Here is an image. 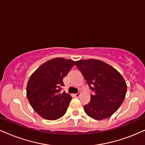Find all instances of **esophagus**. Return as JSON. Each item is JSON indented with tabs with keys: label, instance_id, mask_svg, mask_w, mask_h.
Returning a JSON list of instances; mask_svg holds the SVG:
<instances>
[{
	"label": "esophagus",
	"instance_id": "esophagus-1",
	"mask_svg": "<svg viewBox=\"0 0 145 145\" xmlns=\"http://www.w3.org/2000/svg\"><path fill=\"white\" fill-rule=\"evenodd\" d=\"M80 95H81V93H78L74 94V96H75L76 97H78L80 96Z\"/></svg>",
	"mask_w": 145,
	"mask_h": 145
}]
</instances>
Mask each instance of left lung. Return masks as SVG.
<instances>
[{
	"mask_svg": "<svg viewBox=\"0 0 145 145\" xmlns=\"http://www.w3.org/2000/svg\"><path fill=\"white\" fill-rule=\"evenodd\" d=\"M94 95L84 106L87 116L101 120L110 117L122 105L127 85L122 74L110 64L99 60L88 59L75 61Z\"/></svg>",
	"mask_w": 145,
	"mask_h": 145,
	"instance_id": "1",
	"label": "left lung"
}]
</instances>
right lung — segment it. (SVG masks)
Returning <instances> with one entry per match:
<instances>
[{
  "label": "right lung",
  "mask_w": 145,
  "mask_h": 145,
  "mask_svg": "<svg viewBox=\"0 0 145 145\" xmlns=\"http://www.w3.org/2000/svg\"><path fill=\"white\" fill-rule=\"evenodd\" d=\"M75 62L55 58L44 62L30 76L27 85V97L30 105L41 117L55 120L62 117L72 97L62 91L63 79Z\"/></svg>",
  "instance_id": "right-lung-1"
}]
</instances>
